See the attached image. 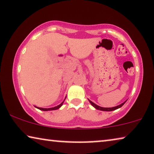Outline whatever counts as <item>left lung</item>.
I'll use <instances>...</instances> for the list:
<instances>
[{
  "mask_svg": "<svg viewBox=\"0 0 154 154\" xmlns=\"http://www.w3.org/2000/svg\"><path fill=\"white\" fill-rule=\"evenodd\" d=\"M89 100V99H88ZM89 101H90V103L92 104V106L93 107H94L96 109H97V110H102V111H112V110H117V109L121 108V107L123 106V105L126 103L125 102H124V103H122V104L119 105V106H115V107H112V108H103V107H101V106H97V104H95L94 103H93L92 101H91L90 100H89Z\"/></svg>",
  "mask_w": 154,
  "mask_h": 154,
  "instance_id": "8db88e82",
  "label": "left lung"
}]
</instances>
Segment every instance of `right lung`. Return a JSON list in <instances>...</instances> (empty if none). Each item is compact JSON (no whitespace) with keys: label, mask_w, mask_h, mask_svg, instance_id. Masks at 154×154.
Returning a JSON list of instances; mask_svg holds the SVG:
<instances>
[{"label":"right lung","mask_w":154,"mask_h":154,"mask_svg":"<svg viewBox=\"0 0 154 154\" xmlns=\"http://www.w3.org/2000/svg\"><path fill=\"white\" fill-rule=\"evenodd\" d=\"M64 101L62 102V103H61L60 104V105H58V106H55V107H53V108H38V107H37V106H35V107H36L37 108L39 109L40 110H43V111H48V110H57V109H59L60 108V107L62 106V104H63Z\"/></svg>","instance_id":"add662e5"}]
</instances>
